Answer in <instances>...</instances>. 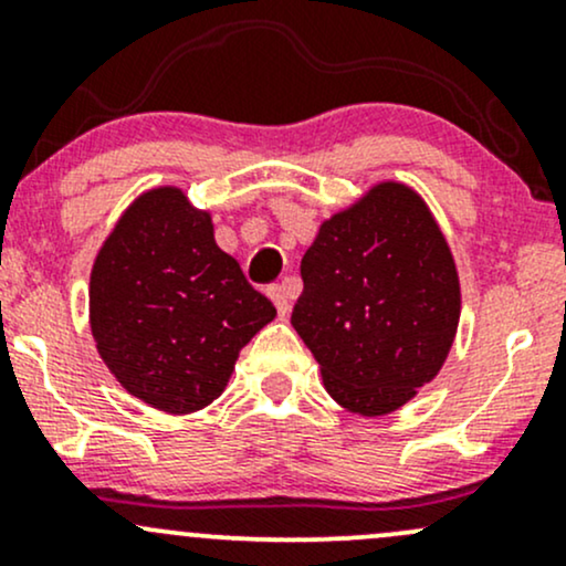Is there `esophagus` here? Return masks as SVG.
Here are the masks:
<instances>
[{"label":"esophagus","mask_w":566,"mask_h":566,"mask_svg":"<svg viewBox=\"0 0 566 566\" xmlns=\"http://www.w3.org/2000/svg\"><path fill=\"white\" fill-rule=\"evenodd\" d=\"M292 295H295V282H292V279H284V282L271 284V287H269V297L274 301L279 316L290 314V297Z\"/></svg>","instance_id":"esophagus-1"}]
</instances>
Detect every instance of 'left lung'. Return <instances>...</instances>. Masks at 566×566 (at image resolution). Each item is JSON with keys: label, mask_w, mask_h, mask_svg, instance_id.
I'll list each match as a JSON object with an SVG mask.
<instances>
[{"label": "left lung", "mask_w": 566, "mask_h": 566, "mask_svg": "<svg viewBox=\"0 0 566 566\" xmlns=\"http://www.w3.org/2000/svg\"><path fill=\"white\" fill-rule=\"evenodd\" d=\"M292 327L350 412L386 415L433 380L460 319L450 247L426 201L380 184L319 229L301 261Z\"/></svg>", "instance_id": "1"}]
</instances>
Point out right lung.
I'll list each match as a JSON object with an SVG mask.
<instances>
[{
  "instance_id": "add662e5",
  "label": "right lung",
  "mask_w": 566,
  "mask_h": 566,
  "mask_svg": "<svg viewBox=\"0 0 566 566\" xmlns=\"http://www.w3.org/2000/svg\"><path fill=\"white\" fill-rule=\"evenodd\" d=\"M276 316L216 244L212 220L178 188H154L122 216L90 276V324L129 394L193 412L229 386L239 350Z\"/></svg>"
}]
</instances>
